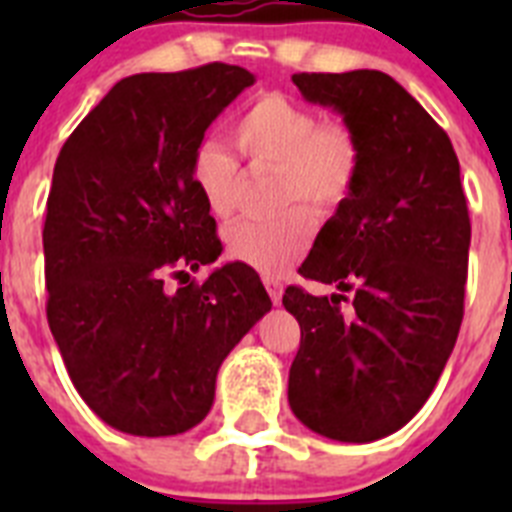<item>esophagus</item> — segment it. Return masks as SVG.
I'll return each instance as SVG.
<instances>
[{"label": "esophagus", "mask_w": 512, "mask_h": 512, "mask_svg": "<svg viewBox=\"0 0 512 512\" xmlns=\"http://www.w3.org/2000/svg\"><path fill=\"white\" fill-rule=\"evenodd\" d=\"M264 287H266V292H269L271 302H274V305H279V302H282V282L274 277H264Z\"/></svg>", "instance_id": "34e87169"}]
</instances>
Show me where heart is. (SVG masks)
<instances>
[{"instance_id":"1","label":"heart","mask_w":512,"mask_h":512,"mask_svg":"<svg viewBox=\"0 0 512 512\" xmlns=\"http://www.w3.org/2000/svg\"><path fill=\"white\" fill-rule=\"evenodd\" d=\"M233 143L251 169H277L274 197L277 207L289 210L269 223L246 220L228 228V256L261 274H284L312 243L315 217L309 211L333 215L351 200L361 171V143L346 122L323 120L310 104L279 92L248 104L233 125ZM238 179V161L217 140H202L194 148L189 182L217 220L233 215Z\"/></svg>"}]
</instances>
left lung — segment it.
Here are the masks:
<instances>
[{"label":"left lung","instance_id":"obj_1","mask_svg":"<svg viewBox=\"0 0 512 512\" xmlns=\"http://www.w3.org/2000/svg\"><path fill=\"white\" fill-rule=\"evenodd\" d=\"M312 104L333 107L361 143L351 200L312 243L300 274L351 295L287 287L302 330L289 408L310 431L369 443L425 405L454 351L469 266L467 197L449 135L382 71L295 74Z\"/></svg>","mask_w":512,"mask_h":512}]
</instances>
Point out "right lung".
Instances as JSON below:
<instances>
[{"instance_id":"1","label":"right lung","mask_w":512,"mask_h":512,"mask_svg":"<svg viewBox=\"0 0 512 512\" xmlns=\"http://www.w3.org/2000/svg\"><path fill=\"white\" fill-rule=\"evenodd\" d=\"M253 81L230 63L128 76L58 153L43 228L48 325L81 400L130 436L200 423L225 356L271 310L241 261L164 287L223 251L189 161Z\"/></svg>"}]
</instances>
